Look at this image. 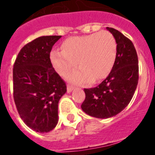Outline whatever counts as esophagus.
I'll use <instances>...</instances> for the list:
<instances>
[{
    "label": "esophagus",
    "instance_id": "esophagus-1",
    "mask_svg": "<svg viewBox=\"0 0 155 155\" xmlns=\"http://www.w3.org/2000/svg\"><path fill=\"white\" fill-rule=\"evenodd\" d=\"M74 88V87L72 85H71V84H68V87H67V90H68V92H71L72 90Z\"/></svg>",
    "mask_w": 155,
    "mask_h": 155
}]
</instances>
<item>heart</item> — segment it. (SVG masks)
Segmentation results:
<instances>
[{
    "label": "heart",
    "mask_w": 155,
    "mask_h": 155,
    "mask_svg": "<svg viewBox=\"0 0 155 155\" xmlns=\"http://www.w3.org/2000/svg\"><path fill=\"white\" fill-rule=\"evenodd\" d=\"M117 57L116 39L107 31L71 37L62 44V50L50 53L52 64L62 76L68 74L70 81L78 84L98 82L105 78L113 69Z\"/></svg>",
    "instance_id": "1"
}]
</instances>
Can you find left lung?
<instances>
[{
    "label": "left lung",
    "instance_id": "1",
    "mask_svg": "<svg viewBox=\"0 0 155 155\" xmlns=\"http://www.w3.org/2000/svg\"><path fill=\"white\" fill-rule=\"evenodd\" d=\"M108 30L117 43V57L109 76L98 86L84 88L81 104L84 113L96 118H109L127 107L132 99L139 79L136 49L132 41L113 28Z\"/></svg>",
    "mask_w": 155,
    "mask_h": 155
}]
</instances>
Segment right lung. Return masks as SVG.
Returning a JSON list of instances; mask_svg holds the SVG:
<instances>
[{
    "instance_id": "obj_1",
    "label": "right lung",
    "mask_w": 155,
    "mask_h": 155,
    "mask_svg": "<svg viewBox=\"0 0 155 155\" xmlns=\"http://www.w3.org/2000/svg\"><path fill=\"white\" fill-rule=\"evenodd\" d=\"M61 35L36 38L19 51L13 66V97L18 113L29 128L52 130L58 122V102L67 85L53 68L52 47Z\"/></svg>"
}]
</instances>
